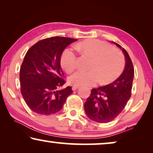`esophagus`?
<instances>
[{
    "label": "esophagus",
    "mask_w": 153,
    "mask_h": 153,
    "mask_svg": "<svg viewBox=\"0 0 153 153\" xmlns=\"http://www.w3.org/2000/svg\"><path fill=\"white\" fill-rule=\"evenodd\" d=\"M78 88H79L78 85H73L72 90H73V91H76V90Z\"/></svg>",
    "instance_id": "1"
}]
</instances>
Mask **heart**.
<instances>
[{"instance_id": "heart-1", "label": "heart", "mask_w": 153, "mask_h": 153, "mask_svg": "<svg viewBox=\"0 0 153 153\" xmlns=\"http://www.w3.org/2000/svg\"><path fill=\"white\" fill-rule=\"evenodd\" d=\"M75 48L83 55L91 58L89 70H79L70 78L74 85H93L100 81L105 84L113 82L122 74L125 60L122 52L112 45L97 39H88L78 43ZM60 64L67 72L71 73L78 67L77 55L74 49L68 48L62 52Z\"/></svg>"}]
</instances>
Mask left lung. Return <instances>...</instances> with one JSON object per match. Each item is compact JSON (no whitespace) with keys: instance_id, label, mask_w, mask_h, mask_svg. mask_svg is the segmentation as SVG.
Segmentation results:
<instances>
[{"instance_id":"1","label":"left lung","mask_w":153,"mask_h":153,"mask_svg":"<svg viewBox=\"0 0 153 153\" xmlns=\"http://www.w3.org/2000/svg\"><path fill=\"white\" fill-rule=\"evenodd\" d=\"M121 49V46L114 42ZM126 65L122 74L114 82L92 89L84 104L87 116L97 123H106L114 120L124 109L131 95L134 70L131 60L124 48Z\"/></svg>"}]
</instances>
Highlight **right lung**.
<instances>
[{
	"label": "right lung",
	"mask_w": 153,
	"mask_h": 153,
	"mask_svg": "<svg viewBox=\"0 0 153 153\" xmlns=\"http://www.w3.org/2000/svg\"><path fill=\"white\" fill-rule=\"evenodd\" d=\"M77 39L52 37L37 42L27 51L20 68L21 93L30 109L51 115L62 109L72 87L65 83L60 57L66 47Z\"/></svg>",
	"instance_id": "add662e5"
}]
</instances>
